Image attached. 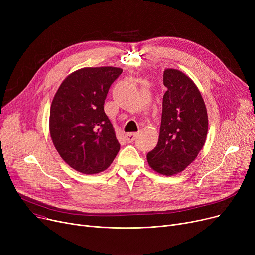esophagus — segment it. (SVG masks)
<instances>
[{
	"instance_id": "1",
	"label": "esophagus",
	"mask_w": 255,
	"mask_h": 255,
	"mask_svg": "<svg viewBox=\"0 0 255 255\" xmlns=\"http://www.w3.org/2000/svg\"><path fill=\"white\" fill-rule=\"evenodd\" d=\"M136 136H137V133H135V132L127 133V134L125 135V139H126L127 142H132V141H134Z\"/></svg>"
}]
</instances>
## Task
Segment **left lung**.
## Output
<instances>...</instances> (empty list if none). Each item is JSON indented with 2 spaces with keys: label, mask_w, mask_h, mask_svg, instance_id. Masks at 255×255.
<instances>
[{
  "label": "left lung",
  "mask_w": 255,
  "mask_h": 255,
  "mask_svg": "<svg viewBox=\"0 0 255 255\" xmlns=\"http://www.w3.org/2000/svg\"><path fill=\"white\" fill-rule=\"evenodd\" d=\"M161 125L158 143L146 155L160 175L172 176L191 164L208 133L206 104L193 80L177 69H165Z\"/></svg>",
  "instance_id": "1"
}]
</instances>
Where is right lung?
Segmentation results:
<instances>
[{
  "label": "right lung",
  "mask_w": 255,
  "mask_h": 255,
  "mask_svg": "<svg viewBox=\"0 0 255 255\" xmlns=\"http://www.w3.org/2000/svg\"><path fill=\"white\" fill-rule=\"evenodd\" d=\"M117 67H86L67 76L50 105L49 132L53 145L73 169L94 175L116 158L120 143L104 100L122 73Z\"/></svg>",
  "instance_id": "add662e5"
}]
</instances>
